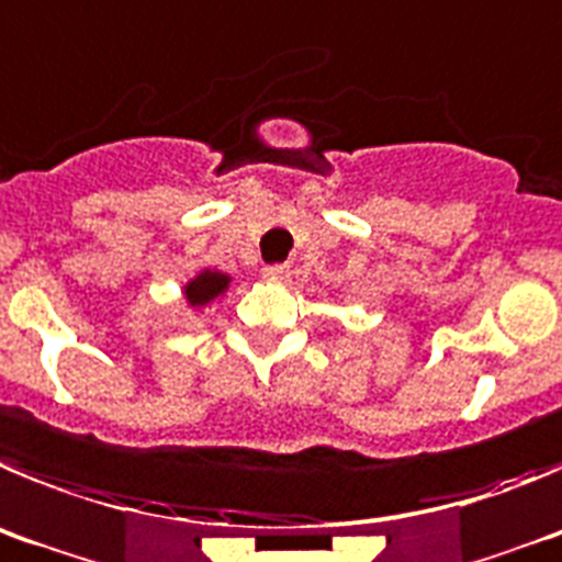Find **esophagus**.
<instances>
[{"instance_id": "1", "label": "esophagus", "mask_w": 562, "mask_h": 562, "mask_svg": "<svg viewBox=\"0 0 562 562\" xmlns=\"http://www.w3.org/2000/svg\"><path fill=\"white\" fill-rule=\"evenodd\" d=\"M262 274H266V280L282 282V280H288V274H291V266H288V262H274V266H266V269H262Z\"/></svg>"}]
</instances>
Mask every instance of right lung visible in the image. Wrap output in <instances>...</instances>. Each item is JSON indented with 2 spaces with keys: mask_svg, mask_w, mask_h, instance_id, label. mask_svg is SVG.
<instances>
[{
  "mask_svg": "<svg viewBox=\"0 0 562 562\" xmlns=\"http://www.w3.org/2000/svg\"><path fill=\"white\" fill-rule=\"evenodd\" d=\"M226 288H229V277L226 274H221V271H201V274L187 285L184 293L190 305H206V302H212L215 296H221Z\"/></svg>",
  "mask_w": 562,
  "mask_h": 562,
  "instance_id": "1",
  "label": "right lung"
}]
</instances>
